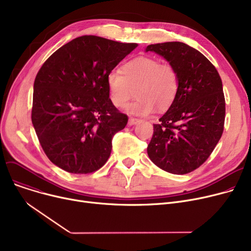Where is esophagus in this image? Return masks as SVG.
<instances>
[{
    "mask_svg": "<svg viewBox=\"0 0 251 251\" xmlns=\"http://www.w3.org/2000/svg\"><path fill=\"white\" fill-rule=\"evenodd\" d=\"M139 122H140L139 119H136V118H133V117H130L129 118V125H135V124H137Z\"/></svg>",
    "mask_w": 251,
    "mask_h": 251,
    "instance_id": "34e87169",
    "label": "esophagus"
}]
</instances>
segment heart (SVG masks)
Segmentation results:
<instances>
[{"instance_id":"heart-1","label":"heart","mask_w":251,"mask_h":251,"mask_svg":"<svg viewBox=\"0 0 251 251\" xmlns=\"http://www.w3.org/2000/svg\"><path fill=\"white\" fill-rule=\"evenodd\" d=\"M107 87L110 100L117 108L124 107L135 91L137 99L126 110L130 114L147 116L154 108L166 111L174 103L180 89V76L172 63L137 57L122 66V73L110 71Z\"/></svg>"}]
</instances>
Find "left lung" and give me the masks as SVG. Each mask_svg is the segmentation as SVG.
<instances>
[{
  "instance_id": "1",
  "label": "left lung",
  "mask_w": 251,
  "mask_h": 251,
  "mask_svg": "<svg viewBox=\"0 0 251 251\" xmlns=\"http://www.w3.org/2000/svg\"><path fill=\"white\" fill-rule=\"evenodd\" d=\"M150 50L175 65L180 89L174 103L153 124L148 154L166 172L187 174L208 159L222 137L226 114L222 79L207 58L186 44L150 45Z\"/></svg>"
}]
</instances>
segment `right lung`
I'll return each instance as SVG.
<instances>
[{"mask_svg": "<svg viewBox=\"0 0 251 251\" xmlns=\"http://www.w3.org/2000/svg\"><path fill=\"white\" fill-rule=\"evenodd\" d=\"M136 47L82 35L43 64L33 85L31 121L52 164L89 174L107 163L113 136L128 122L109 98L107 75Z\"/></svg>", "mask_w": 251, "mask_h": 251, "instance_id": "obj_1", "label": "right lung"}]
</instances>
